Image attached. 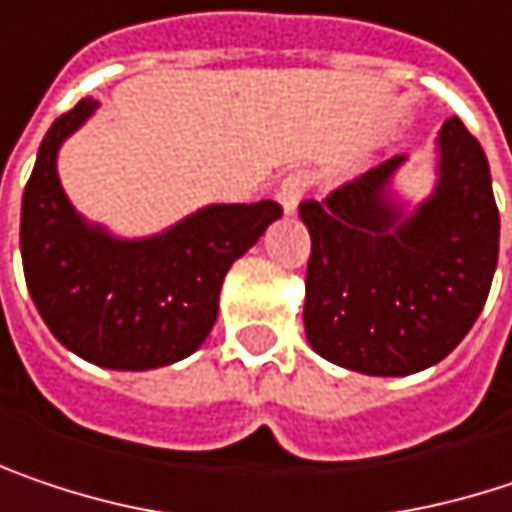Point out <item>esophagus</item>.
I'll return each instance as SVG.
<instances>
[{
    "instance_id": "34e87169",
    "label": "esophagus",
    "mask_w": 512,
    "mask_h": 512,
    "mask_svg": "<svg viewBox=\"0 0 512 512\" xmlns=\"http://www.w3.org/2000/svg\"><path fill=\"white\" fill-rule=\"evenodd\" d=\"M307 187H310V178H307L304 172H290V175L278 184L275 199L281 202V208H284L287 216H293V213H296L299 202H302V196L307 193Z\"/></svg>"
}]
</instances>
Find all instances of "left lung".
Wrapping results in <instances>:
<instances>
[{
	"label": "left lung",
	"instance_id": "1",
	"mask_svg": "<svg viewBox=\"0 0 512 512\" xmlns=\"http://www.w3.org/2000/svg\"><path fill=\"white\" fill-rule=\"evenodd\" d=\"M437 187L404 210V155L328 199L302 202L310 231L304 334L325 360L398 378L457 349L481 316L498 263V208L481 143L457 117L437 134Z\"/></svg>",
	"mask_w": 512,
	"mask_h": 512
}]
</instances>
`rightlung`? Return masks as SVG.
I'll return each mask as SVG.
<instances>
[{"mask_svg":"<svg viewBox=\"0 0 512 512\" xmlns=\"http://www.w3.org/2000/svg\"><path fill=\"white\" fill-rule=\"evenodd\" d=\"M96 108L81 99L40 143L20 216L25 284L72 354L105 369H158L208 340L225 272L284 210L269 199L208 205L140 240L84 222L61 187L58 149Z\"/></svg>","mask_w":512,"mask_h":512,"instance_id":"1","label":"right lung"}]
</instances>
